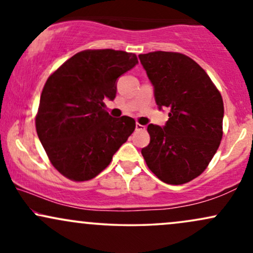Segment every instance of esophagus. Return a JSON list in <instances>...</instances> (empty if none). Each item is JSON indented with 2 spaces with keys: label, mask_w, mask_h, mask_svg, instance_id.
Segmentation results:
<instances>
[{
  "label": "esophagus",
  "mask_w": 253,
  "mask_h": 253,
  "mask_svg": "<svg viewBox=\"0 0 253 253\" xmlns=\"http://www.w3.org/2000/svg\"><path fill=\"white\" fill-rule=\"evenodd\" d=\"M135 129L136 130H144L145 126H143V125H140V124H136L135 125Z\"/></svg>",
  "instance_id": "34e87169"
}]
</instances>
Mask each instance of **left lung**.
Returning <instances> with one entry per match:
<instances>
[{
    "label": "left lung",
    "mask_w": 253,
    "mask_h": 253,
    "mask_svg": "<svg viewBox=\"0 0 253 253\" xmlns=\"http://www.w3.org/2000/svg\"><path fill=\"white\" fill-rule=\"evenodd\" d=\"M155 86L159 108H170L162 127L149 125L141 150L149 169L168 184H184L208 167L222 138L223 102L215 84L195 60L178 52L139 54Z\"/></svg>",
    "instance_id": "obj_1"
}]
</instances>
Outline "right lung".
Masks as SVG:
<instances>
[{"label": "right lung", "instance_id": "add662e5", "mask_svg": "<svg viewBox=\"0 0 253 253\" xmlns=\"http://www.w3.org/2000/svg\"><path fill=\"white\" fill-rule=\"evenodd\" d=\"M136 63L134 53L85 50L47 78L36 128L51 164L66 178L83 182L96 177L133 133L134 119L112 118L104 101L114 100L115 82Z\"/></svg>", "mask_w": 253, "mask_h": 253}]
</instances>
